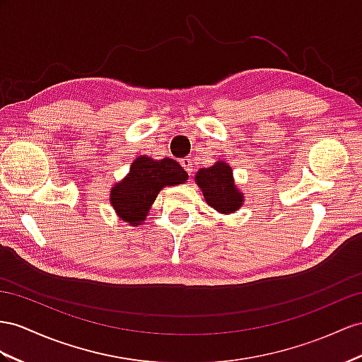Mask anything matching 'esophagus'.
Segmentation results:
<instances>
[{
  "label": "esophagus",
  "mask_w": 362,
  "mask_h": 362,
  "mask_svg": "<svg viewBox=\"0 0 362 362\" xmlns=\"http://www.w3.org/2000/svg\"><path fill=\"white\" fill-rule=\"evenodd\" d=\"M180 165L183 166V170L187 171L189 175L192 174V171H194V163H192L191 157H183V159L180 160Z\"/></svg>",
  "instance_id": "34e87169"
}]
</instances>
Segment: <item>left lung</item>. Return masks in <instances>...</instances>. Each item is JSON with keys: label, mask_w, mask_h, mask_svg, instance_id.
Here are the masks:
<instances>
[{"label": "left lung", "mask_w": 362, "mask_h": 362, "mask_svg": "<svg viewBox=\"0 0 362 362\" xmlns=\"http://www.w3.org/2000/svg\"><path fill=\"white\" fill-rule=\"evenodd\" d=\"M196 182L203 191V196L209 206L221 214H233L242 206L243 196L234 185L233 170L225 162H217L209 168H202Z\"/></svg>", "instance_id": "obj_1"}]
</instances>
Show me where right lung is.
<instances>
[{"mask_svg":"<svg viewBox=\"0 0 362 362\" xmlns=\"http://www.w3.org/2000/svg\"><path fill=\"white\" fill-rule=\"evenodd\" d=\"M185 180H188V174L174 159L154 160L141 156L133 162L127 177L111 189L110 202L120 218L137 226L145 221L148 209L163 187Z\"/></svg>","mask_w":362,"mask_h":362,"instance_id":"right-lung-1","label":"right lung"}]
</instances>
